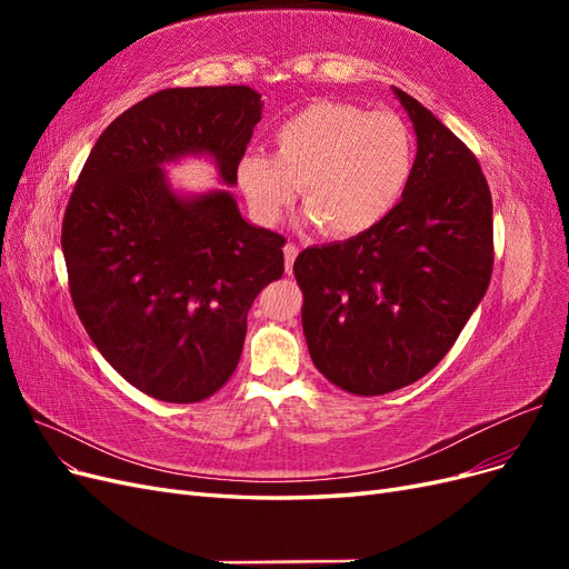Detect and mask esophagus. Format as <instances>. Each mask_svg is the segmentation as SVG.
Segmentation results:
<instances>
[{
  "mask_svg": "<svg viewBox=\"0 0 569 569\" xmlns=\"http://www.w3.org/2000/svg\"><path fill=\"white\" fill-rule=\"evenodd\" d=\"M297 256H299V247H297V244H291V242H287V244H284V268H287V272H289V274H291V268H295Z\"/></svg>",
  "mask_w": 569,
  "mask_h": 569,
  "instance_id": "obj_1",
  "label": "esophagus"
}]
</instances>
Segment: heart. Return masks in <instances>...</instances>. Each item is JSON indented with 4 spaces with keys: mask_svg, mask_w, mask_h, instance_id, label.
Here are the masks:
<instances>
[{
    "mask_svg": "<svg viewBox=\"0 0 569 569\" xmlns=\"http://www.w3.org/2000/svg\"><path fill=\"white\" fill-rule=\"evenodd\" d=\"M272 157L247 151L237 184L256 220L272 226L299 184L306 220L332 237L368 232L399 206L416 168V137L393 111L316 101L272 132Z\"/></svg>",
    "mask_w": 569,
    "mask_h": 569,
    "instance_id": "heart-1",
    "label": "heart"
}]
</instances>
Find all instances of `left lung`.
Wrapping results in <instances>:
<instances>
[{"instance_id": "8db88e82", "label": "left lung", "mask_w": 569, "mask_h": 569, "mask_svg": "<svg viewBox=\"0 0 569 569\" xmlns=\"http://www.w3.org/2000/svg\"><path fill=\"white\" fill-rule=\"evenodd\" d=\"M393 94L418 134L406 194L380 226L295 261L313 363L356 396L389 393L432 370L485 299L493 268V206L475 153L418 99Z\"/></svg>"}]
</instances>
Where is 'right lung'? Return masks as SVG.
Segmentation results:
<instances>
[{
  "instance_id": "add662e5",
  "label": "right lung",
  "mask_w": 569,
  "mask_h": 569,
  "mask_svg": "<svg viewBox=\"0 0 569 569\" xmlns=\"http://www.w3.org/2000/svg\"><path fill=\"white\" fill-rule=\"evenodd\" d=\"M261 111L247 84L151 94L101 132L66 206L78 318L111 368L159 401L197 403L230 380L253 299L284 272V237L247 222L228 189L184 197L163 173L203 153L237 184Z\"/></svg>"
}]
</instances>
